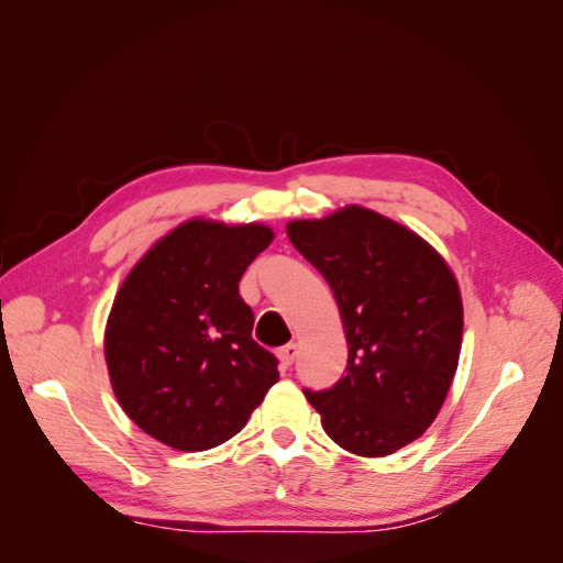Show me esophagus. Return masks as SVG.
<instances>
[{"instance_id":"1","label":"esophagus","mask_w":563,"mask_h":563,"mask_svg":"<svg viewBox=\"0 0 563 563\" xmlns=\"http://www.w3.org/2000/svg\"><path fill=\"white\" fill-rule=\"evenodd\" d=\"M277 356H279L282 366H284V368H288V366H291V364L296 362V356H298V345H296V343H288V345L279 347Z\"/></svg>"}]
</instances>
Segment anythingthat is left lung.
I'll return each mask as SVG.
<instances>
[{
	"instance_id": "1",
	"label": "left lung",
	"mask_w": 563,
	"mask_h": 563,
	"mask_svg": "<svg viewBox=\"0 0 563 563\" xmlns=\"http://www.w3.org/2000/svg\"><path fill=\"white\" fill-rule=\"evenodd\" d=\"M288 240L329 282L347 338V373L302 389L327 434L383 457L434 422L463 343V300L446 261L416 232L364 207L294 220Z\"/></svg>"
}]
</instances>
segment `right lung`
Wrapping results in <instances>:
<instances>
[{"label": "right lung", "instance_id": "right-lung-1", "mask_svg": "<svg viewBox=\"0 0 563 563\" xmlns=\"http://www.w3.org/2000/svg\"><path fill=\"white\" fill-rule=\"evenodd\" d=\"M265 225L195 218L129 272L106 327L114 397L139 428L178 451H207L249 422L279 380L251 338L240 279L272 244Z\"/></svg>", "mask_w": 563, "mask_h": 563}]
</instances>
